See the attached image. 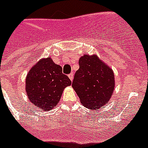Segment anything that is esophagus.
Instances as JSON below:
<instances>
[{
  "label": "esophagus",
  "mask_w": 148,
  "mask_h": 148,
  "mask_svg": "<svg viewBox=\"0 0 148 148\" xmlns=\"http://www.w3.org/2000/svg\"><path fill=\"white\" fill-rule=\"evenodd\" d=\"M69 79H70L72 81L73 78H74V74H73V73H71L70 74H69Z\"/></svg>",
  "instance_id": "obj_1"
}]
</instances>
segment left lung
<instances>
[{
	"instance_id": "1",
	"label": "left lung",
	"mask_w": 148,
	"mask_h": 148,
	"mask_svg": "<svg viewBox=\"0 0 148 148\" xmlns=\"http://www.w3.org/2000/svg\"><path fill=\"white\" fill-rule=\"evenodd\" d=\"M79 65L72 87L83 106L90 110H99L112 95L115 87L112 70L96 55L85 54L79 58Z\"/></svg>"
}]
</instances>
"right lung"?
Here are the masks:
<instances>
[{
  "label": "right lung",
  "instance_id": "add662e5",
  "mask_svg": "<svg viewBox=\"0 0 148 148\" xmlns=\"http://www.w3.org/2000/svg\"><path fill=\"white\" fill-rule=\"evenodd\" d=\"M71 84L62 69L51 58L41 60L27 76L26 91L30 103L43 110H51L59 103L64 88Z\"/></svg>",
  "mask_w": 148,
  "mask_h": 148
}]
</instances>
